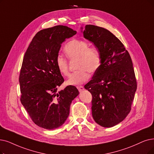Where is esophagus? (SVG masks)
I'll return each instance as SVG.
<instances>
[{
    "label": "esophagus",
    "mask_w": 154,
    "mask_h": 154,
    "mask_svg": "<svg viewBox=\"0 0 154 154\" xmlns=\"http://www.w3.org/2000/svg\"><path fill=\"white\" fill-rule=\"evenodd\" d=\"M77 88L78 89L79 91H82L84 90V87H83V86H78V87H77Z\"/></svg>",
    "instance_id": "34e87169"
}]
</instances>
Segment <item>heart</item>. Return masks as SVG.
<instances>
[{
    "label": "heart",
    "mask_w": 154,
    "mask_h": 154,
    "mask_svg": "<svg viewBox=\"0 0 154 154\" xmlns=\"http://www.w3.org/2000/svg\"><path fill=\"white\" fill-rule=\"evenodd\" d=\"M66 56L70 59H77L76 69L67 82V85H78L87 82L90 74H94L100 68L102 57L100 52L95 48H91L87 42L73 39L66 44L64 48ZM56 64L59 72L64 76H69L67 60L61 55H57Z\"/></svg>",
    "instance_id": "1"
}]
</instances>
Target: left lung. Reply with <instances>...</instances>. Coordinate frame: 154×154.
I'll return each mask as SVG.
<instances>
[{"label": "left lung", "mask_w": 154, "mask_h": 154, "mask_svg": "<svg viewBox=\"0 0 154 154\" xmlns=\"http://www.w3.org/2000/svg\"><path fill=\"white\" fill-rule=\"evenodd\" d=\"M83 35L94 43L102 57L100 68L85 85L92 95V116L101 126L112 127L131 111L137 88L131 58L122 42L107 29L87 24Z\"/></svg>", "instance_id": "left-lung-1"}]
</instances>
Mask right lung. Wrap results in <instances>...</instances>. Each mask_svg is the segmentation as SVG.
I'll return each instance as SVG.
<instances>
[{"instance_id": "right-lung-1", "label": "right lung", "mask_w": 154, "mask_h": 154, "mask_svg": "<svg viewBox=\"0 0 154 154\" xmlns=\"http://www.w3.org/2000/svg\"><path fill=\"white\" fill-rule=\"evenodd\" d=\"M76 33L63 25L40 30L23 57L19 78L21 102L34 123L48 130L64 123L71 103L79 94L72 85L58 91L64 79L56 64L61 44Z\"/></svg>"}]
</instances>
